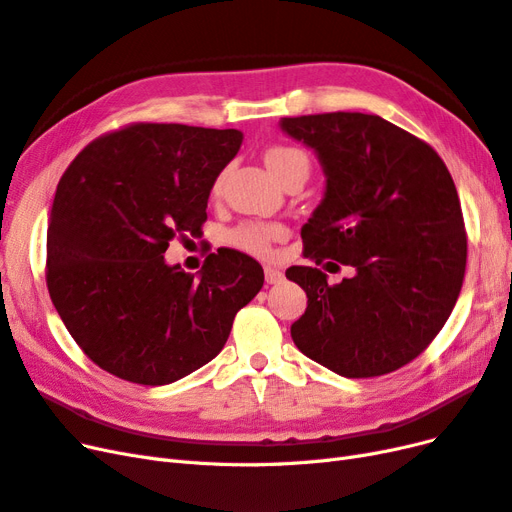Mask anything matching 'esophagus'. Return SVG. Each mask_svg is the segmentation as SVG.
I'll return each mask as SVG.
<instances>
[{
    "label": "esophagus",
    "mask_w": 512,
    "mask_h": 512,
    "mask_svg": "<svg viewBox=\"0 0 512 512\" xmlns=\"http://www.w3.org/2000/svg\"><path fill=\"white\" fill-rule=\"evenodd\" d=\"M265 280H267V284H280L284 280V273H282V269L269 265V267H265Z\"/></svg>",
    "instance_id": "obj_1"
}]
</instances>
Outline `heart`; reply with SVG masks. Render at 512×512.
I'll return each instance as SVG.
<instances>
[{
	"mask_svg": "<svg viewBox=\"0 0 512 512\" xmlns=\"http://www.w3.org/2000/svg\"><path fill=\"white\" fill-rule=\"evenodd\" d=\"M265 164L271 173L286 183L294 175H309V158L307 153L292 147V145H271L265 151ZM226 170L215 177L211 192L218 196L224 188ZM284 237V228L277 224H260V222H245L228 232V241L239 247V250L265 258L271 254V243Z\"/></svg>",
	"mask_w": 512,
	"mask_h": 512,
	"instance_id": "obj_1",
	"label": "heart"
}]
</instances>
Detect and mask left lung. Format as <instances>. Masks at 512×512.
Returning <instances> with one entry per match:
<instances>
[{
	"label": "left lung",
	"mask_w": 512,
	"mask_h": 512,
	"mask_svg": "<svg viewBox=\"0 0 512 512\" xmlns=\"http://www.w3.org/2000/svg\"><path fill=\"white\" fill-rule=\"evenodd\" d=\"M282 130L327 175L301 230L314 265L286 271L307 294L292 342L339 376L391 374L427 350L461 292L468 235L455 181L436 149L378 115L284 117ZM329 257L353 269L333 287L319 269Z\"/></svg>",
	"instance_id": "obj_1"
}]
</instances>
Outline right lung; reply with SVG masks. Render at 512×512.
Segmentation results:
<instances>
[{"label": "right lung", "mask_w": 512, "mask_h": 512, "mask_svg": "<svg viewBox=\"0 0 512 512\" xmlns=\"http://www.w3.org/2000/svg\"><path fill=\"white\" fill-rule=\"evenodd\" d=\"M243 134L130 123L91 141L57 183L46 286L79 348L108 374L160 386L220 354L265 271L218 250L200 275L170 267L173 239L198 237L213 181Z\"/></svg>", "instance_id": "obj_1"}]
</instances>
